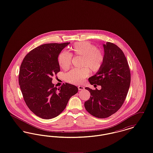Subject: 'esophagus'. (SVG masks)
Listing matches in <instances>:
<instances>
[{"label": "esophagus", "instance_id": "1", "mask_svg": "<svg viewBox=\"0 0 153 153\" xmlns=\"http://www.w3.org/2000/svg\"><path fill=\"white\" fill-rule=\"evenodd\" d=\"M78 89H79V90H82V89H84V87H83V86H78Z\"/></svg>", "mask_w": 153, "mask_h": 153}]
</instances>
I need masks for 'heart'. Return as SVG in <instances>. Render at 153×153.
Instances as JSON below:
<instances>
[{
    "mask_svg": "<svg viewBox=\"0 0 153 153\" xmlns=\"http://www.w3.org/2000/svg\"><path fill=\"white\" fill-rule=\"evenodd\" d=\"M72 54L81 57V69H74L66 74L68 82L73 84H80L92 72H96L102 68L104 62V54L94 45L87 41L75 43L71 48ZM72 54L68 51H62L58 56L59 66L63 69H68L71 64Z\"/></svg>",
    "mask_w": 153,
    "mask_h": 153,
    "instance_id": "b5f03b06",
    "label": "heart"
}]
</instances>
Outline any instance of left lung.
Segmentation results:
<instances>
[{
  "label": "left lung",
  "instance_id": "left-lung-1",
  "mask_svg": "<svg viewBox=\"0 0 153 153\" xmlns=\"http://www.w3.org/2000/svg\"><path fill=\"white\" fill-rule=\"evenodd\" d=\"M104 62L100 69L88 79L91 85H100V90L86 87L91 97L85 102L88 112L98 118L110 117L123 105L131 81V74L123 51L115 44L102 45Z\"/></svg>",
  "mask_w": 153,
  "mask_h": 153
}]
</instances>
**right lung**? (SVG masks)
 <instances>
[{"label": "right lung", "mask_w": 153, "mask_h": 153, "mask_svg": "<svg viewBox=\"0 0 153 153\" xmlns=\"http://www.w3.org/2000/svg\"><path fill=\"white\" fill-rule=\"evenodd\" d=\"M70 42L46 44L34 49L25 56L20 67L19 83L25 102L37 117L50 119L65 108L78 88L65 83L54 87L52 77L60 71L58 57Z\"/></svg>", "instance_id": "1"}]
</instances>
